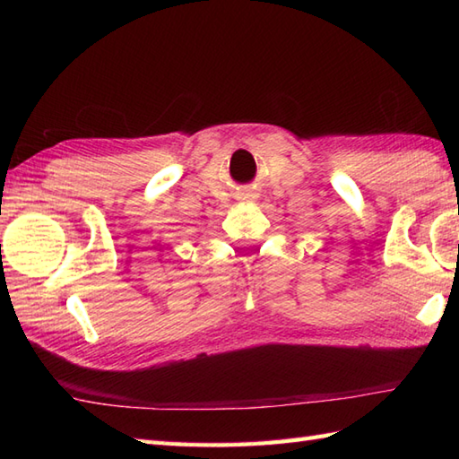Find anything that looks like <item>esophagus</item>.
Masks as SVG:
<instances>
[{
	"label": "esophagus",
	"instance_id": "esophagus-1",
	"mask_svg": "<svg viewBox=\"0 0 459 459\" xmlns=\"http://www.w3.org/2000/svg\"><path fill=\"white\" fill-rule=\"evenodd\" d=\"M247 201H248V199H247Z\"/></svg>",
	"mask_w": 459,
	"mask_h": 459
}]
</instances>
